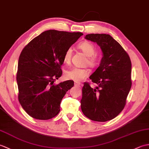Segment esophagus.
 <instances>
[{"instance_id": "34e87169", "label": "esophagus", "mask_w": 149, "mask_h": 149, "mask_svg": "<svg viewBox=\"0 0 149 149\" xmlns=\"http://www.w3.org/2000/svg\"><path fill=\"white\" fill-rule=\"evenodd\" d=\"M75 86H77V87H81L82 86V84L80 83H77V82H75Z\"/></svg>"}]
</instances>
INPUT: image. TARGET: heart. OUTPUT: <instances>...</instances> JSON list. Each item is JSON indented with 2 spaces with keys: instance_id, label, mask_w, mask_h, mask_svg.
<instances>
[{
  "instance_id": "heart-1",
  "label": "heart",
  "mask_w": 149,
  "mask_h": 149,
  "mask_svg": "<svg viewBox=\"0 0 149 149\" xmlns=\"http://www.w3.org/2000/svg\"><path fill=\"white\" fill-rule=\"evenodd\" d=\"M79 48L83 51L84 54L88 56L87 63L91 67H95L99 65V59L95 55L96 53V49L92 43L89 42H83L79 44ZM73 50L72 47H69L66 50L63 60L66 64H70L71 61ZM90 74L87 68L74 67L66 70L65 73V77L69 80H73L75 82H80L88 76Z\"/></svg>"
}]
</instances>
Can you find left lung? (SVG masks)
Listing matches in <instances>:
<instances>
[{"label":"left lung","mask_w":149,"mask_h":149,"mask_svg":"<svg viewBox=\"0 0 149 149\" xmlns=\"http://www.w3.org/2000/svg\"><path fill=\"white\" fill-rule=\"evenodd\" d=\"M85 39L97 43L102 52L99 66L90 79L98 86L84 83L81 110L91 120L106 122L123 110L131 88V62L118 42L106 34H89Z\"/></svg>","instance_id":"left-lung-1"}]
</instances>
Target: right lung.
<instances>
[{"instance_id": "add662e5", "label": "right lung", "mask_w": 149, "mask_h": 149, "mask_svg": "<svg viewBox=\"0 0 149 149\" xmlns=\"http://www.w3.org/2000/svg\"><path fill=\"white\" fill-rule=\"evenodd\" d=\"M83 35L80 32L49 30L24 47L18 63V100L33 118L49 120L60 111V104L74 81L54 84L61 76V66L66 50Z\"/></svg>"}]
</instances>
